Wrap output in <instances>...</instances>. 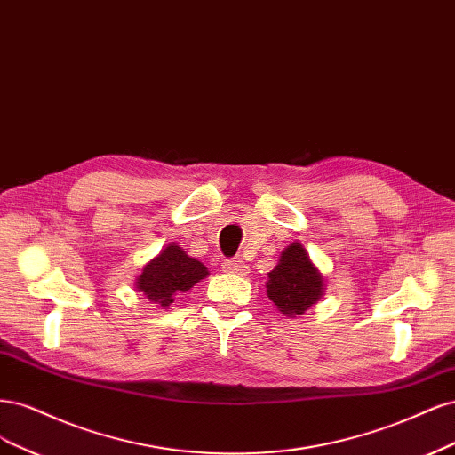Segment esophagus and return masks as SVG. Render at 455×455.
<instances>
[{"instance_id":"obj_1","label":"esophagus","mask_w":455,"mask_h":455,"mask_svg":"<svg viewBox=\"0 0 455 455\" xmlns=\"http://www.w3.org/2000/svg\"><path fill=\"white\" fill-rule=\"evenodd\" d=\"M221 268H223V272H228V274H245L247 272V267L243 265V260H240V259L225 260Z\"/></svg>"}]
</instances>
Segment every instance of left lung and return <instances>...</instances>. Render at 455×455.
I'll return each mask as SVG.
<instances>
[{
  "mask_svg": "<svg viewBox=\"0 0 455 455\" xmlns=\"http://www.w3.org/2000/svg\"><path fill=\"white\" fill-rule=\"evenodd\" d=\"M267 295L285 317L302 315L325 295V277L299 240L283 249L268 272Z\"/></svg>",
  "mask_w": 455,
  "mask_h": 455,
  "instance_id": "8db88e82",
  "label": "left lung"
}]
</instances>
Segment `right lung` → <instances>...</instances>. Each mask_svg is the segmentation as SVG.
Instances as JSON below:
<instances>
[{"instance_id": "right-lung-1", "label": "right lung", "mask_w": 455, "mask_h": 455, "mask_svg": "<svg viewBox=\"0 0 455 455\" xmlns=\"http://www.w3.org/2000/svg\"><path fill=\"white\" fill-rule=\"evenodd\" d=\"M208 275L210 270L198 259L188 257L181 245L172 242L143 267L134 285L151 304L166 310L175 297L193 289Z\"/></svg>"}]
</instances>
